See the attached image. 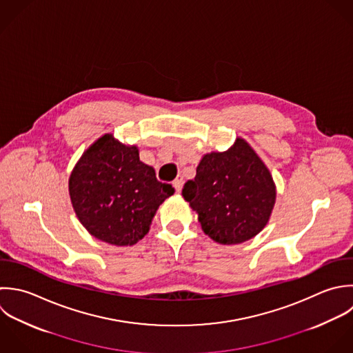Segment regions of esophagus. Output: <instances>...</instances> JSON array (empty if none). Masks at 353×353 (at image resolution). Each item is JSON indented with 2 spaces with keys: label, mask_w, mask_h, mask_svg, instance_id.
<instances>
[{
  "label": "esophagus",
  "mask_w": 353,
  "mask_h": 353,
  "mask_svg": "<svg viewBox=\"0 0 353 353\" xmlns=\"http://www.w3.org/2000/svg\"><path fill=\"white\" fill-rule=\"evenodd\" d=\"M181 185H183V177H181V176H177L176 180L173 181V187H174V190H176L177 192H180V191H181Z\"/></svg>",
  "instance_id": "obj_1"
}]
</instances>
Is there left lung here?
Wrapping results in <instances>:
<instances>
[{
  "instance_id": "1",
  "label": "left lung",
  "mask_w": 353,
  "mask_h": 353,
  "mask_svg": "<svg viewBox=\"0 0 353 353\" xmlns=\"http://www.w3.org/2000/svg\"><path fill=\"white\" fill-rule=\"evenodd\" d=\"M181 194L198 213L203 232L223 245L256 236L276 198L270 170L243 139L225 152L206 154Z\"/></svg>"
}]
</instances>
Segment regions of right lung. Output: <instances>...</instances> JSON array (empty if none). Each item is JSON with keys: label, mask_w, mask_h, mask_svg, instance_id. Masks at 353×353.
<instances>
[{"label": "right lung", "mask_w": 353, "mask_h": 353, "mask_svg": "<svg viewBox=\"0 0 353 353\" xmlns=\"http://www.w3.org/2000/svg\"><path fill=\"white\" fill-rule=\"evenodd\" d=\"M68 190L82 225L97 239L130 246L150 230L159 205L173 195L170 184L157 179L143 163L139 150L126 147L111 134L90 145L74 168Z\"/></svg>", "instance_id": "add662e5"}]
</instances>
